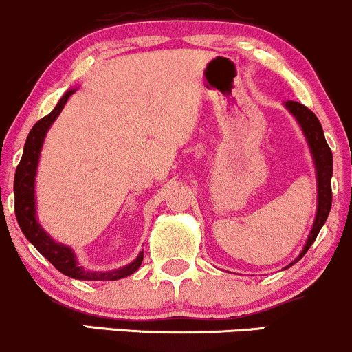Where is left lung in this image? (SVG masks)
Wrapping results in <instances>:
<instances>
[{
  "label": "left lung",
  "instance_id": "obj_1",
  "mask_svg": "<svg viewBox=\"0 0 352 352\" xmlns=\"http://www.w3.org/2000/svg\"><path fill=\"white\" fill-rule=\"evenodd\" d=\"M286 107L289 109V112L296 117V120L300 122L305 132L306 139H308L311 153L314 157V165H316V177H318V213L316 220H314L313 230H311L308 241H306L305 250H302L300 256L293 261L292 265H288L286 268L293 266L296 261H300L305 253L308 252L309 246L316 240L319 230L322 225L326 223V218H328L331 212V204H333V192H331V177H333V152H331L328 142L324 139V132H322L321 122L318 120V117L309 111L308 107L302 106L300 102H294V100H288Z\"/></svg>",
  "mask_w": 352,
  "mask_h": 352
}]
</instances>
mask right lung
<instances>
[{
    "label": "right lung",
    "instance_id": "1",
    "mask_svg": "<svg viewBox=\"0 0 352 352\" xmlns=\"http://www.w3.org/2000/svg\"><path fill=\"white\" fill-rule=\"evenodd\" d=\"M74 89L67 91L66 94L60 98L58 106L52 109L46 117L38 120L28 134L26 144H24L23 157L19 160L18 168L14 173V213L16 220H18L19 228L24 233V236L34 245V248L43 254L44 258L51 261L56 270L64 273L66 276L76 278V280H87V281H114L120 280V278L129 276L139 270L142 265L144 252H140L139 256L132 261L131 265L124 266V268L116 270V272L107 273H92L86 272L78 265L76 261L74 253L69 246H64L60 243H56L52 238L47 235L44 230L39 227L36 221V205H34V177H36V167H38L39 152H41L44 137H46L47 129L54 122L56 117L60 114L63 107L66 106L67 99L74 94Z\"/></svg>",
    "mask_w": 352,
    "mask_h": 352
}]
</instances>
